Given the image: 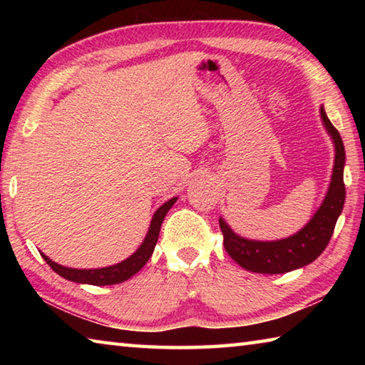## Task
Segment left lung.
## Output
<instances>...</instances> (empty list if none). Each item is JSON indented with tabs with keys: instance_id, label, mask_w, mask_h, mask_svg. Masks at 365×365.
<instances>
[{
	"instance_id": "left-lung-1",
	"label": "left lung",
	"mask_w": 365,
	"mask_h": 365,
	"mask_svg": "<svg viewBox=\"0 0 365 365\" xmlns=\"http://www.w3.org/2000/svg\"><path fill=\"white\" fill-rule=\"evenodd\" d=\"M320 115H322L327 132L331 135L333 143H335V168H333L331 183L322 206L309 220V224L293 237L279 240V242H252V240L235 235L230 227L219 219L225 251L235 262L246 270L257 272V274H285V272L299 269L302 265L316 261L330 242L344 205V146L339 132L329 120L324 108H320Z\"/></svg>"
}]
</instances>
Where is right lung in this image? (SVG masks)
<instances>
[{
  "instance_id": "right-lung-1",
  "label": "right lung",
  "mask_w": 365,
  "mask_h": 365,
  "mask_svg": "<svg viewBox=\"0 0 365 365\" xmlns=\"http://www.w3.org/2000/svg\"><path fill=\"white\" fill-rule=\"evenodd\" d=\"M175 201H177V197H172V200L164 202V205L160 206L156 212H154L150 230H148L145 242L141 243V246L137 251H135V255H132L130 257L119 264L110 265V267H104V269H88V270L83 269L82 270V269L64 267V265L53 262L51 259L43 255V252H41V257L45 259L49 267H51L54 272H56V274H59L66 280L77 282V283H88V285H96V287L115 285V283L125 282L130 279L132 275L137 274V272L148 262V259L151 257L154 246H156V243H158L159 230H160V225H163V220L169 209L174 206Z\"/></svg>"
}]
</instances>
